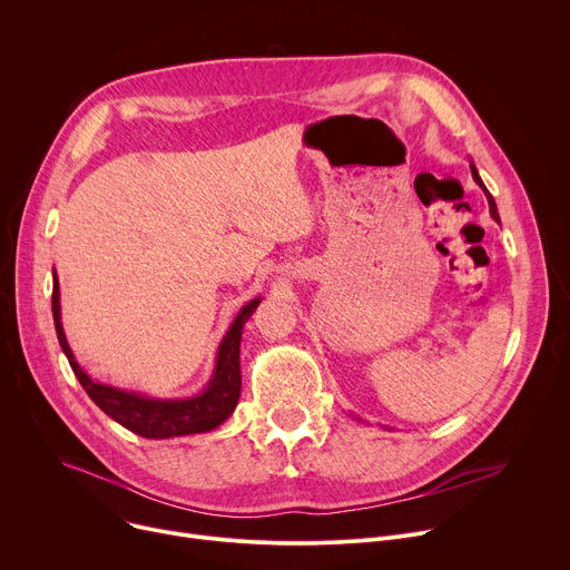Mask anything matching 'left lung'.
<instances>
[{
    "mask_svg": "<svg viewBox=\"0 0 570 570\" xmlns=\"http://www.w3.org/2000/svg\"><path fill=\"white\" fill-rule=\"evenodd\" d=\"M469 167H471V176H473V180H475V183H478V187L484 191V196H487V203H490V214H492V218L499 223L501 218H499V209H497V203H494V198L490 196V191H487V187L482 185V180H480V176H478V169L473 167V161H471Z\"/></svg>",
    "mask_w": 570,
    "mask_h": 570,
    "instance_id": "8db88e82",
    "label": "left lung"
}]
</instances>
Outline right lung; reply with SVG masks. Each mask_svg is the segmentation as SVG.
I'll return each mask as SVG.
<instances>
[{
  "label": "right lung",
  "instance_id": "add662e5",
  "mask_svg": "<svg viewBox=\"0 0 570 570\" xmlns=\"http://www.w3.org/2000/svg\"><path fill=\"white\" fill-rule=\"evenodd\" d=\"M259 302L262 297H255L248 304H243L236 317L232 320L227 334L218 345L212 379L207 381L203 392L194 396H183V399H155L135 390H121V387L95 381L83 367L76 363V356L69 350L62 322H60V288H58L56 271H53V293H51L56 336L78 383L83 385L88 396L108 417H112L124 429L148 440H169L180 435L207 433L220 426L234 413L240 396L238 350H240L243 324L250 320Z\"/></svg>",
  "mask_w": 570,
  "mask_h": 570
}]
</instances>
